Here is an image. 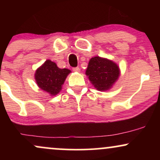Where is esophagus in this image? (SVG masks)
<instances>
[{"mask_svg": "<svg viewBox=\"0 0 160 160\" xmlns=\"http://www.w3.org/2000/svg\"><path fill=\"white\" fill-rule=\"evenodd\" d=\"M73 71H74V72H80V69L79 67H77V68H73Z\"/></svg>", "mask_w": 160, "mask_h": 160, "instance_id": "obj_1", "label": "esophagus"}]
</instances>
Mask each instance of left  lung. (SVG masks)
Segmentation results:
<instances>
[{
  "label": "left lung",
  "instance_id": "left-lung-1",
  "mask_svg": "<svg viewBox=\"0 0 160 160\" xmlns=\"http://www.w3.org/2000/svg\"><path fill=\"white\" fill-rule=\"evenodd\" d=\"M86 75L95 89L98 91H108L118 80L120 70L117 64L112 60L95 56L89 60Z\"/></svg>",
  "mask_w": 160,
  "mask_h": 160
}]
</instances>
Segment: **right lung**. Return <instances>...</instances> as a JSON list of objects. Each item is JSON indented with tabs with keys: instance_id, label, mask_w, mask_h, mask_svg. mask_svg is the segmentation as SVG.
<instances>
[{
	"instance_id": "right-lung-1",
	"label": "right lung",
	"mask_w": 160,
	"mask_h": 160,
	"mask_svg": "<svg viewBox=\"0 0 160 160\" xmlns=\"http://www.w3.org/2000/svg\"><path fill=\"white\" fill-rule=\"evenodd\" d=\"M71 72L69 69L59 68L55 62L48 59L36 70L34 79L40 89L54 96L62 90V85Z\"/></svg>"
}]
</instances>
